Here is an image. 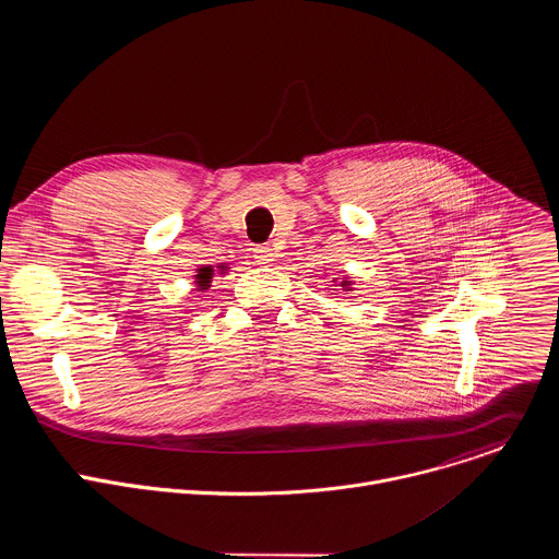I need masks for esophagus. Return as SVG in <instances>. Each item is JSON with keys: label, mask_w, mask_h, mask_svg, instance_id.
<instances>
[{"label": "esophagus", "mask_w": 559, "mask_h": 559, "mask_svg": "<svg viewBox=\"0 0 559 559\" xmlns=\"http://www.w3.org/2000/svg\"><path fill=\"white\" fill-rule=\"evenodd\" d=\"M254 259L261 265H270L274 261V250L267 246H259V248H254Z\"/></svg>", "instance_id": "obj_1"}]
</instances>
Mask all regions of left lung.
<instances>
[{
    "label": "left lung",
    "instance_id": "1",
    "mask_svg": "<svg viewBox=\"0 0 559 559\" xmlns=\"http://www.w3.org/2000/svg\"><path fill=\"white\" fill-rule=\"evenodd\" d=\"M332 283H338V287H341L343 292H352V285H354L349 278H341V281H338V278H334Z\"/></svg>",
    "mask_w": 559,
    "mask_h": 559
}]
</instances>
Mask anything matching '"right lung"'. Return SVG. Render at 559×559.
<instances>
[{
	"mask_svg": "<svg viewBox=\"0 0 559 559\" xmlns=\"http://www.w3.org/2000/svg\"><path fill=\"white\" fill-rule=\"evenodd\" d=\"M218 267H221V272L227 270L225 263L218 265ZM212 276H214V267H212V265H201V267L197 270V274H194V285H197V289H199V292H205V289L210 287V283H212Z\"/></svg>",
	"mask_w": 559,
	"mask_h": 559,
	"instance_id": "1",
	"label": "right lung"
}]
</instances>
